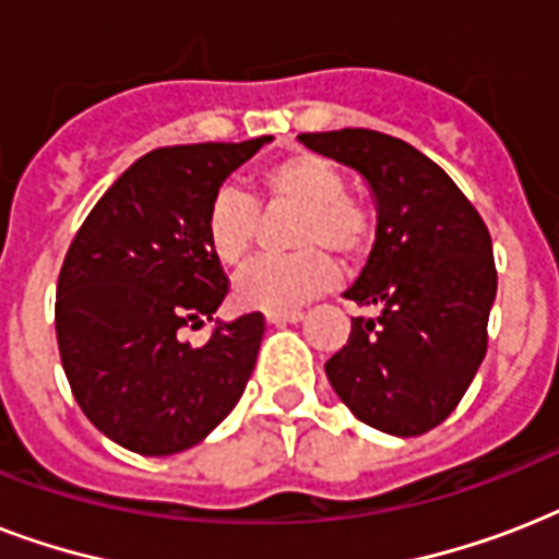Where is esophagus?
Wrapping results in <instances>:
<instances>
[{"instance_id": "obj_1", "label": "esophagus", "mask_w": 559, "mask_h": 559, "mask_svg": "<svg viewBox=\"0 0 559 559\" xmlns=\"http://www.w3.org/2000/svg\"><path fill=\"white\" fill-rule=\"evenodd\" d=\"M305 313L301 310H270L266 313V322L270 324H287V322H301Z\"/></svg>"}]
</instances>
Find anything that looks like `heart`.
<instances>
[{
    "label": "heart",
    "instance_id": "1",
    "mask_svg": "<svg viewBox=\"0 0 559 559\" xmlns=\"http://www.w3.org/2000/svg\"><path fill=\"white\" fill-rule=\"evenodd\" d=\"M261 193L270 205H293L298 217L289 246L298 252L252 263L237 278L235 301L246 310H293L336 281V263L357 261L373 240V214L345 193V174L319 153H289L261 170ZM258 235V202L237 188H219L205 211V243L214 261L237 270Z\"/></svg>",
    "mask_w": 559,
    "mask_h": 559
}]
</instances>
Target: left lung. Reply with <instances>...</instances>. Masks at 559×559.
Returning <instances> with one entry per match:
<instances>
[{
  "label": "left lung",
  "mask_w": 559,
  "mask_h": 559,
  "mask_svg": "<svg viewBox=\"0 0 559 559\" xmlns=\"http://www.w3.org/2000/svg\"><path fill=\"white\" fill-rule=\"evenodd\" d=\"M298 142L359 170L377 200V240L345 293L377 316L350 319L348 345L324 362L328 380L362 424L400 438L429 432L487 354L490 231L461 188L403 139L348 127Z\"/></svg>",
  "instance_id": "left-lung-1"
}]
</instances>
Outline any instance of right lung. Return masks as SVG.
Listing matches in <instances>:
<instances>
[{
    "label": "right lung",
    "mask_w": 559,
    "mask_h": 559,
    "mask_svg": "<svg viewBox=\"0 0 559 559\" xmlns=\"http://www.w3.org/2000/svg\"><path fill=\"white\" fill-rule=\"evenodd\" d=\"M272 135L159 147L130 165L78 228L57 278V345L83 415L139 455L200 443L237 406L261 348V313L197 331L228 296L205 243L223 179Z\"/></svg>",
    "instance_id": "add662e5"
}]
</instances>
